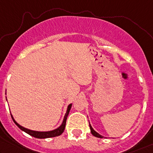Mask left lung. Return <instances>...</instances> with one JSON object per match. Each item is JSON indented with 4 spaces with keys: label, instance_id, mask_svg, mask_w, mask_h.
Segmentation results:
<instances>
[{
    "label": "left lung",
    "instance_id": "obj_1",
    "mask_svg": "<svg viewBox=\"0 0 153 153\" xmlns=\"http://www.w3.org/2000/svg\"><path fill=\"white\" fill-rule=\"evenodd\" d=\"M89 127H90V129H91V132L92 135H94V137H98V138H104V137H103V136L100 135V134H99V133H97V132L96 131L94 130V128H92L91 125L90 123H89Z\"/></svg>",
    "mask_w": 153,
    "mask_h": 153
}]
</instances>
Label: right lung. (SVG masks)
Returning a JSON list of instances; mask_svg holds the SVG:
<instances>
[{
    "label": "right lung",
    "mask_w": 153,
    "mask_h": 153,
    "mask_svg": "<svg viewBox=\"0 0 153 153\" xmlns=\"http://www.w3.org/2000/svg\"><path fill=\"white\" fill-rule=\"evenodd\" d=\"M6 100H7V99H6ZM71 107H72V104H70V105L68 106L66 113H65V116H64L63 121H62V123L61 125H60V126H59L57 128L53 129V130H52V131H38L30 130V129L25 128V127L22 126L21 125H19V124L14 120V117H13V115H11V117H12L13 120H14L15 124H16V125L17 126L19 127V128L21 129L22 131H25V133L28 134L29 135L32 136V137H36V138H38V139L51 138V137H58V136L61 135V134L64 132V130H65V125H66L67 117H68V114H69V112H70V109H71Z\"/></svg>",
    "instance_id": "obj_1"
}]
</instances>
